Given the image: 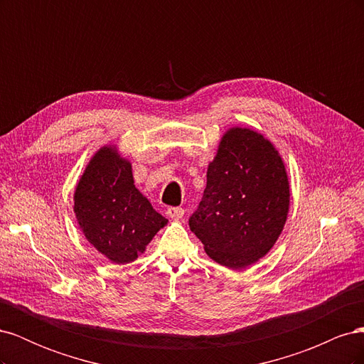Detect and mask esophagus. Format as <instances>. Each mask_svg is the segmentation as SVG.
<instances>
[{
  "mask_svg": "<svg viewBox=\"0 0 364 364\" xmlns=\"http://www.w3.org/2000/svg\"><path fill=\"white\" fill-rule=\"evenodd\" d=\"M165 214H167L173 220H181L183 217L185 211H183L182 208H179V206H171V208L167 209V213H165Z\"/></svg>",
  "mask_w": 364,
  "mask_h": 364,
  "instance_id": "34e87169",
  "label": "esophagus"
}]
</instances>
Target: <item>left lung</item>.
Instances as JSON below:
<instances>
[{
	"label": "left lung",
	"mask_w": 364,
	"mask_h": 364,
	"mask_svg": "<svg viewBox=\"0 0 364 364\" xmlns=\"http://www.w3.org/2000/svg\"><path fill=\"white\" fill-rule=\"evenodd\" d=\"M289 188L284 162L270 141L234 127L209 164L206 188L190 228L214 261L243 269L278 240L287 220Z\"/></svg>",
	"instance_id": "left-lung-1"
}]
</instances>
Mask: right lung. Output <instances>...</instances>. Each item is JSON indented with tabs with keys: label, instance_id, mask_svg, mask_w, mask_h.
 Returning a JSON list of instances; mask_svg holds the SVG:
<instances>
[{
	"label": "right lung",
	"instance_id": "1",
	"mask_svg": "<svg viewBox=\"0 0 364 364\" xmlns=\"http://www.w3.org/2000/svg\"><path fill=\"white\" fill-rule=\"evenodd\" d=\"M74 213L87 241L112 262L144 252L167 223L134 185L130 164L103 147L87 164L74 194Z\"/></svg>",
	"mask_w": 364,
	"mask_h": 364
}]
</instances>
